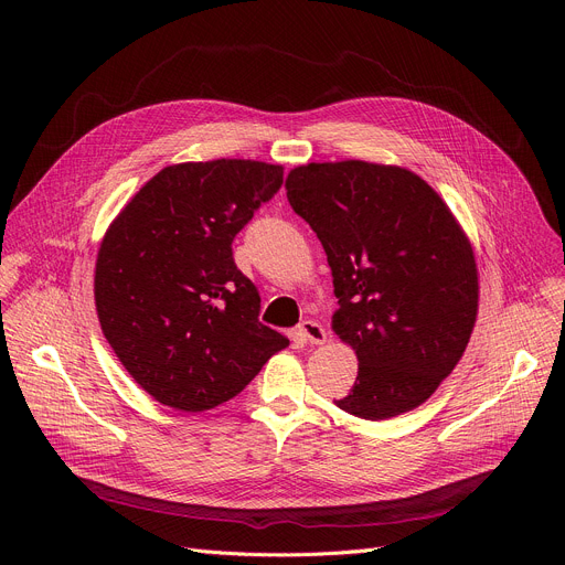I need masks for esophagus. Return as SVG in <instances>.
<instances>
[{"label": "esophagus", "instance_id": "34e87169", "mask_svg": "<svg viewBox=\"0 0 565 565\" xmlns=\"http://www.w3.org/2000/svg\"><path fill=\"white\" fill-rule=\"evenodd\" d=\"M298 330H300V334L305 337V341H309L311 345H320V343L328 341V334H324L322 324H318L316 320H305V322H300Z\"/></svg>", "mask_w": 565, "mask_h": 565}]
</instances>
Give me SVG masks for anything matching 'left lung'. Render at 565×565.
<instances>
[{
	"label": "left lung",
	"instance_id": "8db88e82",
	"mask_svg": "<svg viewBox=\"0 0 565 565\" xmlns=\"http://www.w3.org/2000/svg\"><path fill=\"white\" fill-rule=\"evenodd\" d=\"M286 196L328 254L332 330L360 362L337 407L369 422L419 407L479 313L477 258L451 207L414 171L364 160L295 167Z\"/></svg>",
	"mask_w": 565,
	"mask_h": 565
}]
</instances>
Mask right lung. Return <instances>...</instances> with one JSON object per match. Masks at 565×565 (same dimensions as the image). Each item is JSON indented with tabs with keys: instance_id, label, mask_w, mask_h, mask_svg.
Listing matches in <instances>:
<instances>
[{
	"instance_id": "add662e5",
	"label": "right lung",
	"mask_w": 565,
	"mask_h": 565,
	"mask_svg": "<svg viewBox=\"0 0 565 565\" xmlns=\"http://www.w3.org/2000/svg\"><path fill=\"white\" fill-rule=\"evenodd\" d=\"M281 183L284 167L258 160L169 164L105 231L94 277L100 328L158 403L217 407L288 345L258 322V290L231 249Z\"/></svg>"
}]
</instances>
